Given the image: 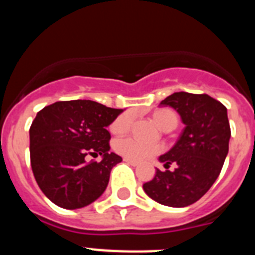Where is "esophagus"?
Instances as JSON below:
<instances>
[{"label": "esophagus", "instance_id": "34e87169", "mask_svg": "<svg viewBox=\"0 0 255 255\" xmlns=\"http://www.w3.org/2000/svg\"><path fill=\"white\" fill-rule=\"evenodd\" d=\"M124 161H125L126 163L131 164V166H138V164H139L138 161H134V159H130V158H128V157H125V158H124Z\"/></svg>", "mask_w": 255, "mask_h": 255}]
</instances>
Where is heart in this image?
<instances>
[{"mask_svg": "<svg viewBox=\"0 0 255 255\" xmlns=\"http://www.w3.org/2000/svg\"><path fill=\"white\" fill-rule=\"evenodd\" d=\"M152 117L154 123L163 130L175 129L177 125L176 114L168 108L155 110L152 114ZM132 121H134V114L131 111L124 112L112 123L111 131L115 135L126 134L131 128ZM115 149L117 153L125 155L128 158L134 159V161H143L161 152L162 145L158 143H148V141L130 136V138L119 139L115 143Z\"/></svg>", "mask_w": 255, "mask_h": 255, "instance_id": "obj_1", "label": "heart"}]
</instances>
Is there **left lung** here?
I'll list each match as a JSON object with an SVG mask.
<instances>
[{
    "instance_id": "left-lung-1",
    "label": "left lung",
    "mask_w": 255,
    "mask_h": 255,
    "mask_svg": "<svg viewBox=\"0 0 255 255\" xmlns=\"http://www.w3.org/2000/svg\"><path fill=\"white\" fill-rule=\"evenodd\" d=\"M159 105L170 106L185 128L172 148L159 155L166 168L155 170L143 185L149 198L163 206L188 207L206 194L220 175L231 138L227 108L208 94L177 92Z\"/></svg>"
}]
</instances>
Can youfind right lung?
I'll use <instances>...</instances> for the list:
<instances>
[{"instance_id": "1", "label": "right lung", "mask_w": 255, "mask_h": 255, "mask_svg": "<svg viewBox=\"0 0 255 255\" xmlns=\"http://www.w3.org/2000/svg\"><path fill=\"white\" fill-rule=\"evenodd\" d=\"M123 112L89 100L56 102L38 112L29 130L30 163L52 203L78 209L105 193L111 170L123 161L110 152L107 128ZM89 154L103 159L88 164Z\"/></svg>"}]
</instances>
